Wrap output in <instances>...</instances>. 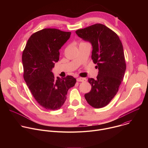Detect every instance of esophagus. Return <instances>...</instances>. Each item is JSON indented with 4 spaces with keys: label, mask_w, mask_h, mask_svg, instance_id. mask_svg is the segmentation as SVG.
<instances>
[{
    "label": "esophagus",
    "mask_w": 148,
    "mask_h": 148,
    "mask_svg": "<svg viewBox=\"0 0 148 148\" xmlns=\"http://www.w3.org/2000/svg\"><path fill=\"white\" fill-rule=\"evenodd\" d=\"M77 81L78 82H83V81H86L87 79L84 78H81V77H78L77 78Z\"/></svg>",
    "instance_id": "34e87169"
}]
</instances>
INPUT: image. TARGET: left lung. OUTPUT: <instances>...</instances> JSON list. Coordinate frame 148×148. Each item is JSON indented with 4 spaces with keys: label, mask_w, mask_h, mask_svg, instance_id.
<instances>
[{
    "label": "left lung",
    "mask_w": 148,
    "mask_h": 148,
    "mask_svg": "<svg viewBox=\"0 0 148 148\" xmlns=\"http://www.w3.org/2000/svg\"><path fill=\"white\" fill-rule=\"evenodd\" d=\"M92 45L91 58L98 69L97 78H89L91 90L84 95L94 108L107 105L118 91L126 70L123 46L118 36L106 26L97 23L75 32Z\"/></svg>",
    "instance_id": "1"
}]
</instances>
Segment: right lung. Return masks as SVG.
Listing matches in <instances>:
<instances>
[{
	"mask_svg": "<svg viewBox=\"0 0 148 148\" xmlns=\"http://www.w3.org/2000/svg\"><path fill=\"white\" fill-rule=\"evenodd\" d=\"M71 32L44 29L29 38L22 54L23 77L38 104L47 110L60 109L68 90L74 87L73 76L55 78L51 70L59 60V50L70 37Z\"/></svg>",
	"mask_w": 148,
	"mask_h": 148,
	"instance_id": "obj_1",
	"label": "right lung"
}]
</instances>
